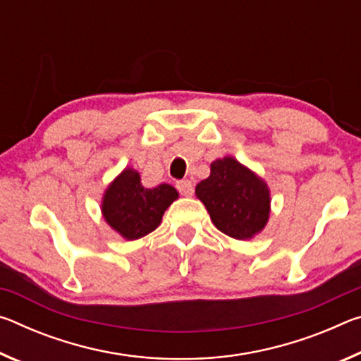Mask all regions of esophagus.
Returning a JSON list of instances; mask_svg holds the SVG:
<instances>
[{
  "label": "esophagus",
  "instance_id": "34e87169",
  "mask_svg": "<svg viewBox=\"0 0 361 361\" xmlns=\"http://www.w3.org/2000/svg\"><path fill=\"white\" fill-rule=\"evenodd\" d=\"M176 189H178L181 195H192L194 185L189 180H181L176 181Z\"/></svg>",
  "mask_w": 361,
  "mask_h": 361
}]
</instances>
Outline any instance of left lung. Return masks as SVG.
I'll return each instance as SVG.
<instances>
[{"label": "left lung", "mask_w": 361, "mask_h": 361, "mask_svg": "<svg viewBox=\"0 0 361 361\" xmlns=\"http://www.w3.org/2000/svg\"><path fill=\"white\" fill-rule=\"evenodd\" d=\"M195 195L216 229L237 240L261 234L271 216L267 183L232 156L210 164V176L195 186Z\"/></svg>", "instance_id": "obj_1"}]
</instances>
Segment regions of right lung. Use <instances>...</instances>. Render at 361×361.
I'll return each instance as SVG.
<instances>
[{"mask_svg": "<svg viewBox=\"0 0 361 361\" xmlns=\"http://www.w3.org/2000/svg\"><path fill=\"white\" fill-rule=\"evenodd\" d=\"M178 199L173 186L162 183L145 188L135 169L126 167L106 186L102 197V215L106 224L126 240L148 235L162 221L166 210Z\"/></svg>", "mask_w": 361, "mask_h": 361, "instance_id": "1", "label": "right lung"}]
</instances>
